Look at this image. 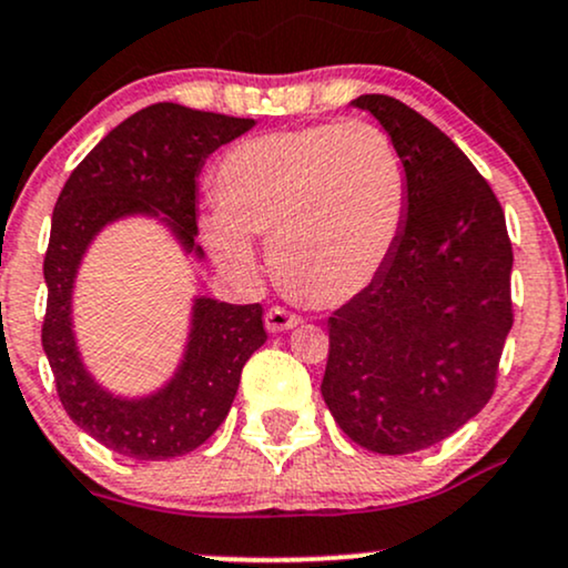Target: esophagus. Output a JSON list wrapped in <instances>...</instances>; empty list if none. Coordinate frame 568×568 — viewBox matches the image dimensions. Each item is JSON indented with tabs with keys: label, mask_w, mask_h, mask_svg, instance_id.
Listing matches in <instances>:
<instances>
[{
	"label": "esophagus",
	"mask_w": 568,
	"mask_h": 568,
	"mask_svg": "<svg viewBox=\"0 0 568 568\" xmlns=\"http://www.w3.org/2000/svg\"><path fill=\"white\" fill-rule=\"evenodd\" d=\"M302 323V317L293 315V312L283 310V306H272L270 312L264 315V325L270 334H280V331H291Z\"/></svg>",
	"instance_id": "34e87169"
}]
</instances>
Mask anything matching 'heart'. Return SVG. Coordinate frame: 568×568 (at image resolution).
<instances>
[{"label": "heart", "instance_id": "obj_1", "mask_svg": "<svg viewBox=\"0 0 568 568\" xmlns=\"http://www.w3.org/2000/svg\"><path fill=\"white\" fill-rule=\"evenodd\" d=\"M219 213L202 221L221 264L253 270L270 240L280 288L310 306L347 304L382 275L406 219V171L371 122L277 130L234 143L216 165Z\"/></svg>", "mask_w": 568, "mask_h": 568}]
</instances>
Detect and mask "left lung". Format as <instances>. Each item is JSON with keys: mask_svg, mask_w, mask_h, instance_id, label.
Masks as SVG:
<instances>
[{"mask_svg": "<svg viewBox=\"0 0 568 568\" xmlns=\"http://www.w3.org/2000/svg\"><path fill=\"white\" fill-rule=\"evenodd\" d=\"M406 171L393 256L328 317L321 393L336 425L376 454L435 446L491 400L513 328L505 211L456 143L389 95H361Z\"/></svg>", "mask_w": 568, "mask_h": 568, "instance_id": "left-lung-1", "label": "left lung"}]
</instances>
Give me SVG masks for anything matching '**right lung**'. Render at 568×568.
<instances>
[{
  "instance_id": "1",
  "label": "right lung",
  "mask_w": 568,
  "mask_h": 568,
  "mask_svg": "<svg viewBox=\"0 0 568 568\" xmlns=\"http://www.w3.org/2000/svg\"><path fill=\"white\" fill-rule=\"evenodd\" d=\"M256 122L152 103L120 122L69 175L58 194L44 253L48 310L42 347L63 408L77 427L130 459H173L202 446L230 414L247 357L266 342L262 304L197 298L179 374L160 393L122 400L93 382L71 334V288L90 240L133 213L165 216L186 251L202 256L197 175L207 154Z\"/></svg>"
}]
</instances>
